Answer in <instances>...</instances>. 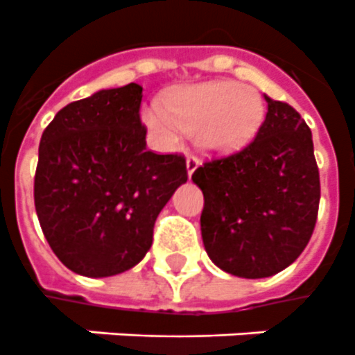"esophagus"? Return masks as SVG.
Wrapping results in <instances>:
<instances>
[{
  "instance_id": "esophagus-1",
  "label": "esophagus",
  "mask_w": 355,
  "mask_h": 355,
  "mask_svg": "<svg viewBox=\"0 0 355 355\" xmlns=\"http://www.w3.org/2000/svg\"><path fill=\"white\" fill-rule=\"evenodd\" d=\"M198 166H200V159L196 155H189L187 157V172H189V178H192V174H194V170Z\"/></svg>"
}]
</instances>
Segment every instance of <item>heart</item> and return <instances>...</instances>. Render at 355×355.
I'll use <instances>...</instances> for the list:
<instances>
[{
	"instance_id": "b5f03b06",
	"label": "heart",
	"mask_w": 355,
	"mask_h": 355,
	"mask_svg": "<svg viewBox=\"0 0 355 355\" xmlns=\"http://www.w3.org/2000/svg\"><path fill=\"white\" fill-rule=\"evenodd\" d=\"M164 107L144 110V124L168 146L181 133H200L209 152L229 154L248 144L262 123L263 106L258 93L238 82H205L183 87L164 101Z\"/></svg>"
}]
</instances>
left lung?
Here are the masks:
<instances>
[{
  "label": "left lung",
  "mask_w": 355,
  "mask_h": 355,
  "mask_svg": "<svg viewBox=\"0 0 355 355\" xmlns=\"http://www.w3.org/2000/svg\"><path fill=\"white\" fill-rule=\"evenodd\" d=\"M266 102V119L245 148L192 174L205 200L207 254L242 279L271 277L293 263L313 234L321 200L311 130L290 104Z\"/></svg>",
  "instance_id": "obj_1"
}]
</instances>
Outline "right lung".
Segmentation results:
<instances>
[{
	"instance_id": "right-lung-1",
	"label": "right lung",
	"mask_w": 355,
	"mask_h": 355,
	"mask_svg": "<svg viewBox=\"0 0 355 355\" xmlns=\"http://www.w3.org/2000/svg\"><path fill=\"white\" fill-rule=\"evenodd\" d=\"M139 84L62 107L42 133L34 207L65 268L101 279L148 253L161 209L187 181L185 157L146 150Z\"/></svg>"
}]
</instances>
